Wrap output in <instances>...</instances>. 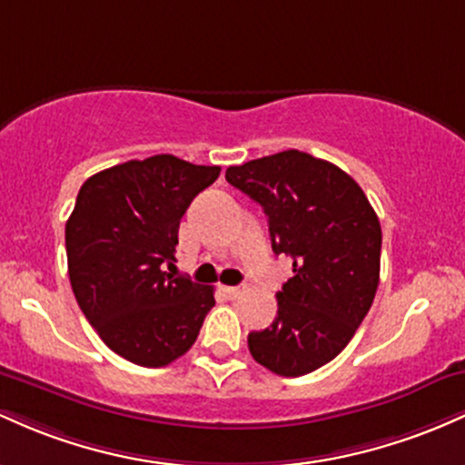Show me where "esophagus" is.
I'll list each match as a JSON object with an SVG mask.
<instances>
[{
    "instance_id": "esophagus-1",
    "label": "esophagus",
    "mask_w": 465,
    "mask_h": 465,
    "mask_svg": "<svg viewBox=\"0 0 465 465\" xmlns=\"http://www.w3.org/2000/svg\"><path fill=\"white\" fill-rule=\"evenodd\" d=\"M246 285H237V288H223V294L228 296V299H239V296L246 294Z\"/></svg>"
}]
</instances>
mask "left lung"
<instances>
[{"label": "left lung", "instance_id": "8db88e82", "mask_svg": "<svg viewBox=\"0 0 465 465\" xmlns=\"http://www.w3.org/2000/svg\"><path fill=\"white\" fill-rule=\"evenodd\" d=\"M226 180L268 215L274 254L294 276L276 292V318L248 333V349L276 375L316 371L349 345L380 283L382 228L358 182L327 160L288 149Z\"/></svg>", "mask_w": 465, "mask_h": 465}]
</instances>
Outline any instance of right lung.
<instances>
[{
  "instance_id": "obj_1",
  "label": "right lung",
  "mask_w": 465,
  "mask_h": 465,
  "mask_svg": "<svg viewBox=\"0 0 465 465\" xmlns=\"http://www.w3.org/2000/svg\"><path fill=\"white\" fill-rule=\"evenodd\" d=\"M219 171L163 153L101 171L78 191L65 223L72 292L129 362L166 367L184 356L215 305L211 285L175 276L173 261L182 215Z\"/></svg>"
}]
</instances>
